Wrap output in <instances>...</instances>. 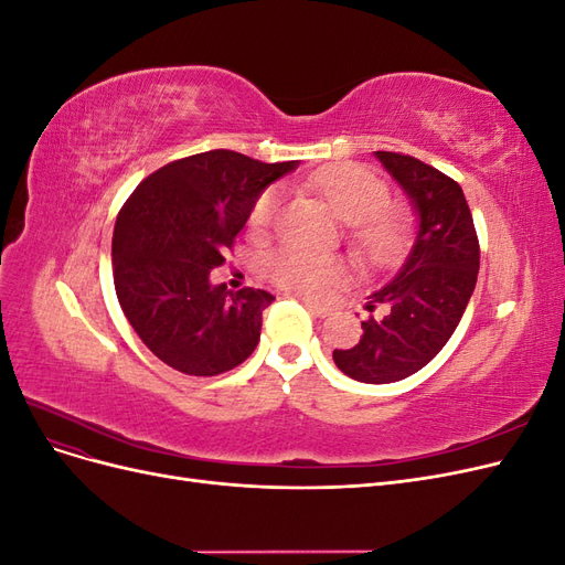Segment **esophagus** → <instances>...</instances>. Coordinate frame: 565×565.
Here are the masks:
<instances>
[{
	"mask_svg": "<svg viewBox=\"0 0 565 565\" xmlns=\"http://www.w3.org/2000/svg\"><path fill=\"white\" fill-rule=\"evenodd\" d=\"M301 303H303L306 309H309L313 316H318V318H324V316L332 313V309H330L328 303H318V301H311V299H301Z\"/></svg>",
	"mask_w": 565,
	"mask_h": 565,
	"instance_id": "esophagus-1",
	"label": "esophagus"
}]
</instances>
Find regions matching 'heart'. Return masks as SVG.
Listing matches in <instances>:
<instances>
[{
  "label": "heart",
  "mask_w": 565,
  "mask_h": 565,
  "mask_svg": "<svg viewBox=\"0 0 565 565\" xmlns=\"http://www.w3.org/2000/svg\"><path fill=\"white\" fill-rule=\"evenodd\" d=\"M309 188L324 198L330 210L349 224V245L358 262L386 264L396 256L409 231L407 214L388 207V185L367 167L332 164L309 179ZM280 210V193L266 191L256 198L249 224L256 231L268 228ZM266 273L280 287L299 295L322 297L341 280V266L328 256L301 249H280L266 259Z\"/></svg>",
  "instance_id": "heart-1"
}]
</instances>
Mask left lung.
I'll return each mask as SVG.
<instances>
[{
    "instance_id": "1",
    "label": "left lung",
    "mask_w": 565,
    "mask_h": 565,
    "mask_svg": "<svg viewBox=\"0 0 565 565\" xmlns=\"http://www.w3.org/2000/svg\"><path fill=\"white\" fill-rule=\"evenodd\" d=\"M417 216L403 266L367 297L372 313L351 349H334V365L363 384H391L419 372L448 344L473 295L478 237L457 181L401 152L374 150Z\"/></svg>"
}]
</instances>
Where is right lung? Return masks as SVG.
I'll use <instances>...</instances> for the list:
<instances>
[{
    "mask_svg": "<svg viewBox=\"0 0 565 565\" xmlns=\"http://www.w3.org/2000/svg\"><path fill=\"white\" fill-rule=\"evenodd\" d=\"M243 152L207 150L143 179L115 221L113 278L119 306L162 363L214 377L245 363L259 344L264 289L210 280L266 188L295 172Z\"/></svg>",
    "mask_w": 565,
    "mask_h": 565,
    "instance_id": "1",
    "label": "right lung"
}]
</instances>
